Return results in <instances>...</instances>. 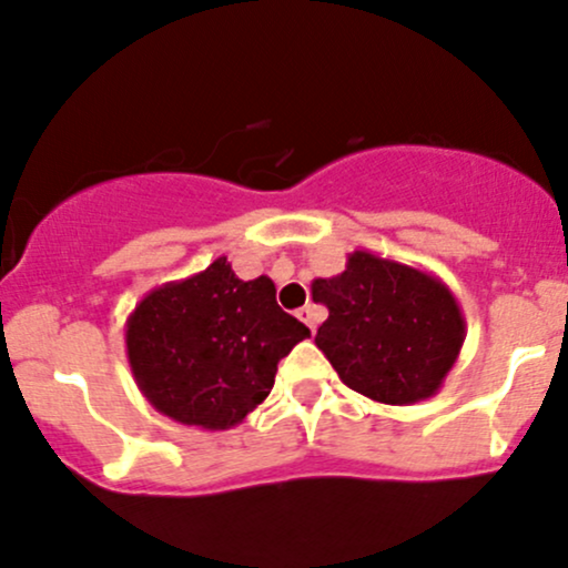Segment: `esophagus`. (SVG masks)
Returning <instances> with one entry per match:
<instances>
[{"instance_id": "esophagus-1", "label": "esophagus", "mask_w": 568, "mask_h": 568, "mask_svg": "<svg viewBox=\"0 0 568 568\" xmlns=\"http://www.w3.org/2000/svg\"><path fill=\"white\" fill-rule=\"evenodd\" d=\"M296 315H300V321H304V324H307V326H310V332H313V334H315V329H318V321H321L318 310H315V307H313V304H307V307H302V310H300V313H296Z\"/></svg>"}]
</instances>
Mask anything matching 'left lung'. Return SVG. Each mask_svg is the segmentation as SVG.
<instances>
[{
  "label": "left lung",
  "mask_w": 568,
  "mask_h": 568,
  "mask_svg": "<svg viewBox=\"0 0 568 568\" xmlns=\"http://www.w3.org/2000/svg\"><path fill=\"white\" fill-rule=\"evenodd\" d=\"M329 307L315 345L348 389L386 405H414L440 389L465 343L463 310L435 274L367 250L345 272L313 280Z\"/></svg>",
  "instance_id": "left-lung-1"
}]
</instances>
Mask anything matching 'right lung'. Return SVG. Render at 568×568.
I'll return each mask as SVG.
<instances>
[{
	"label": "right lung",
	"mask_w": 568,
	"mask_h": 568,
	"mask_svg": "<svg viewBox=\"0 0 568 568\" xmlns=\"http://www.w3.org/2000/svg\"><path fill=\"white\" fill-rule=\"evenodd\" d=\"M274 283L239 280L229 258L149 291L124 326L128 362L154 410L231 429L268 397L277 362L310 329L280 310Z\"/></svg>",
	"instance_id": "1"
}]
</instances>
